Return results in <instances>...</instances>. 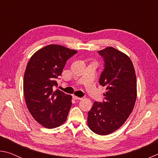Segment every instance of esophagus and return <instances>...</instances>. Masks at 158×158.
I'll list each match as a JSON object with an SVG mask.
<instances>
[{"mask_svg": "<svg viewBox=\"0 0 158 158\" xmlns=\"http://www.w3.org/2000/svg\"><path fill=\"white\" fill-rule=\"evenodd\" d=\"M73 98L74 99V100H82V98H81L77 97V96H75V95H73Z\"/></svg>", "mask_w": 158, "mask_h": 158, "instance_id": "34e87169", "label": "esophagus"}]
</instances>
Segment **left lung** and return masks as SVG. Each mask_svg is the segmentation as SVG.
<instances>
[{
	"instance_id": "1",
	"label": "left lung",
	"mask_w": 158,
	"mask_h": 158,
	"mask_svg": "<svg viewBox=\"0 0 158 158\" xmlns=\"http://www.w3.org/2000/svg\"><path fill=\"white\" fill-rule=\"evenodd\" d=\"M98 53L105 63L99 84L106 91L105 101L93 104L87 122L93 132L106 135L121 127L132 113L137 99V79L132 60L124 53L110 47Z\"/></svg>"
}]
</instances>
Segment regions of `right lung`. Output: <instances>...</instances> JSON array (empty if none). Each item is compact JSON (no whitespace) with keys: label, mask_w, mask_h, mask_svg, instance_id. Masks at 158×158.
I'll return each mask as SVG.
<instances>
[{"label":"right lung","mask_w":158,"mask_h":158,"mask_svg":"<svg viewBox=\"0 0 158 158\" xmlns=\"http://www.w3.org/2000/svg\"><path fill=\"white\" fill-rule=\"evenodd\" d=\"M77 52L57 44H49L32 56L23 77V93L28 111L46 128L65 123L72 106V96L59 90L56 79L65 63Z\"/></svg>","instance_id":"right-lung-1"}]
</instances>
